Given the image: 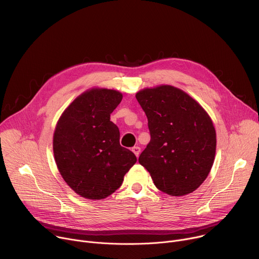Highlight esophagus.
<instances>
[{"instance_id": "obj_1", "label": "esophagus", "mask_w": 259, "mask_h": 259, "mask_svg": "<svg viewBox=\"0 0 259 259\" xmlns=\"http://www.w3.org/2000/svg\"><path fill=\"white\" fill-rule=\"evenodd\" d=\"M132 151L135 153V155H136L137 157H139L140 152H141V148H140V147H138V146H135V147H133V148H132Z\"/></svg>"}]
</instances>
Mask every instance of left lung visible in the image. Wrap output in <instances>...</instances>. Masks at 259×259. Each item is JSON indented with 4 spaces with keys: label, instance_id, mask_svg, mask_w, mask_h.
<instances>
[{
    "label": "left lung",
    "instance_id": "left-lung-1",
    "mask_svg": "<svg viewBox=\"0 0 259 259\" xmlns=\"http://www.w3.org/2000/svg\"><path fill=\"white\" fill-rule=\"evenodd\" d=\"M144 110L150 142L140 156L162 192L181 196L208 177L216 152L213 122L195 100L170 85L145 89L136 95Z\"/></svg>",
    "mask_w": 259,
    "mask_h": 259
}]
</instances>
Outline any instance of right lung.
Listing matches in <instances>:
<instances>
[{"instance_id":"add662e5","label":"right lung","mask_w":259,"mask_h":259,"mask_svg":"<svg viewBox=\"0 0 259 259\" xmlns=\"http://www.w3.org/2000/svg\"><path fill=\"white\" fill-rule=\"evenodd\" d=\"M122 100L119 92L93 89L76 98L57 121L54 159L67 184L79 195L102 199L117 190L136 163V155L119 143L110 114Z\"/></svg>"}]
</instances>
